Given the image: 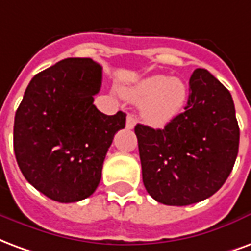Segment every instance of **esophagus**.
Instances as JSON below:
<instances>
[{"mask_svg":"<svg viewBox=\"0 0 251 251\" xmlns=\"http://www.w3.org/2000/svg\"><path fill=\"white\" fill-rule=\"evenodd\" d=\"M134 126H136V118L131 114H129L126 117V127L127 129H133Z\"/></svg>","mask_w":251,"mask_h":251,"instance_id":"1","label":"esophagus"}]
</instances>
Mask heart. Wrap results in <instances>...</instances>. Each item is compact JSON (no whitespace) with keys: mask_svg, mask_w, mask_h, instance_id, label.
I'll return each instance as SVG.
<instances>
[{"mask_svg":"<svg viewBox=\"0 0 251 251\" xmlns=\"http://www.w3.org/2000/svg\"><path fill=\"white\" fill-rule=\"evenodd\" d=\"M122 94L133 103L141 104V115L153 126H164L183 111L188 99V86L181 77L156 74L142 77Z\"/></svg>","mask_w":251,"mask_h":251,"instance_id":"b5f03b06","label":"heart"}]
</instances>
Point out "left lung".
Masks as SVG:
<instances>
[{"instance_id": "left-lung-1", "label": "left lung", "mask_w": 251, "mask_h": 251, "mask_svg": "<svg viewBox=\"0 0 251 251\" xmlns=\"http://www.w3.org/2000/svg\"><path fill=\"white\" fill-rule=\"evenodd\" d=\"M185 111L164 129L134 127L148 194L167 205H188L215 194L231 174L239 126L231 94L204 68L189 79Z\"/></svg>"}]
</instances>
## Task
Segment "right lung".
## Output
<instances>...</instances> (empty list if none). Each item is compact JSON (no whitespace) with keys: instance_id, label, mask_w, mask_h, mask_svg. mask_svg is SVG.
<instances>
[{"instance_id":"1","label":"right lung","mask_w":251,"mask_h":251,"mask_svg":"<svg viewBox=\"0 0 251 251\" xmlns=\"http://www.w3.org/2000/svg\"><path fill=\"white\" fill-rule=\"evenodd\" d=\"M100 84L98 63L68 57L25 90L14 117V154L28 183L50 199L74 203L93 195L114 134L125 127V113L95 107Z\"/></svg>"}]
</instances>
